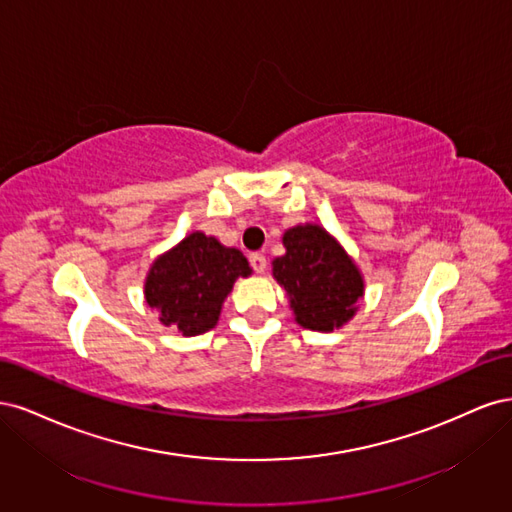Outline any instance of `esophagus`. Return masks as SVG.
<instances>
[{
    "instance_id": "34e87169",
    "label": "esophagus",
    "mask_w": 512,
    "mask_h": 512,
    "mask_svg": "<svg viewBox=\"0 0 512 512\" xmlns=\"http://www.w3.org/2000/svg\"><path fill=\"white\" fill-rule=\"evenodd\" d=\"M250 265H252V269H254L256 273H265V269H267V258L262 256V254H258V252H254V254H250Z\"/></svg>"
}]
</instances>
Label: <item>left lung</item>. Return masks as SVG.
<instances>
[{"label":"left lung","mask_w":512,"mask_h":512,"mask_svg":"<svg viewBox=\"0 0 512 512\" xmlns=\"http://www.w3.org/2000/svg\"><path fill=\"white\" fill-rule=\"evenodd\" d=\"M284 247L273 275L288 292L294 320L322 333L342 327L363 297V277L342 245L320 226L305 224L286 230Z\"/></svg>","instance_id":"8db88e82"}]
</instances>
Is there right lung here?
<instances>
[{
	"label": "right lung",
	"instance_id": "right-lung-1",
	"mask_svg": "<svg viewBox=\"0 0 512 512\" xmlns=\"http://www.w3.org/2000/svg\"><path fill=\"white\" fill-rule=\"evenodd\" d=\"M250 273L245 256L235 247L192 232L153 262L145 297L160 312L162 324L192 337L215 327L232 284Z\"/></svg>",
	"mask_w": 512,
	"mask_h": 512
}]
</instances>
